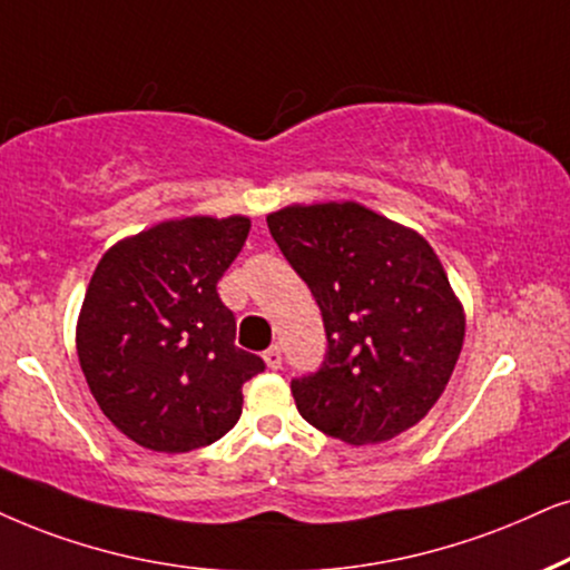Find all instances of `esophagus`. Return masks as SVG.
<instances>
[{"instance_id": "esophagus-1", "label": "esophagus", "mask_w": 570, "mask_h": 570, "mask_svg": "<svg viewBox=\"0 0 570 570\" xmlns=\"http://www.w3.org/2000/svg\"><path fill=\"white\" fill-rule=\"evenodd\" d=\"M263 360H265V365H268L271 371H278V368H281V350H278V347L265 350V352H263Z\"/></svg>"}]
</instances>
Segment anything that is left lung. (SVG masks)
<instances>
[{"mask_svg":"<svg viewBox=\"0 0 570 570\" xmlns=\"http://www.w3.org/2000/svg\"><path fill=\"white\" fill-rule=\"evenodd\" d=\"M265 220L318 302L328 338L321 371L292 381L299 415L352 446L421 423L465 338L463 302L434 247L347 199L281 207Z\"/></svg>","mask_w":570,"mask_h":570,"instance_id":"obj_1","label":"left lung"}]
</instances>
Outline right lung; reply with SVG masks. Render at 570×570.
Returning <instances> with one entry per match:
<instances>
[{"label": "right lung", "instance_id": "add662e5", "mask_svg": "<svg viewBox=\"0 0 570 570\" xmlns=\"http://www.w3.org/2000/svg\"><path fill=\"white\" fill-rule=\"evenodd\" d=\"M247 215H189L115 242L94 268L76 350L112 426L153 452L218 442L265 363L234 344L218 281L249 234Z\"/></svg>", "mask_w": 570, "mask_h": 570}]
</instances>
